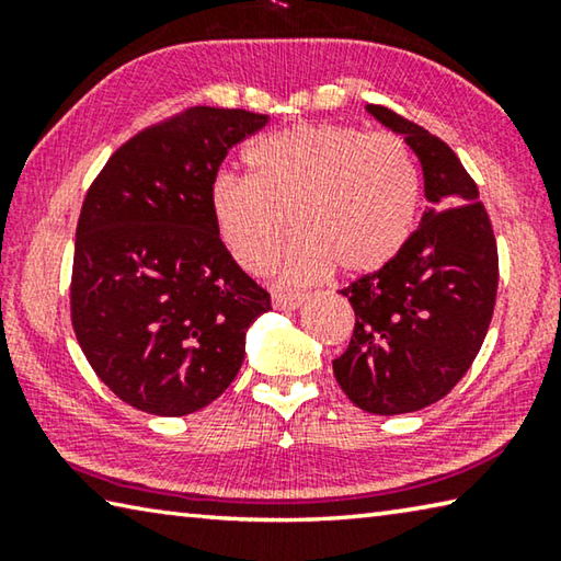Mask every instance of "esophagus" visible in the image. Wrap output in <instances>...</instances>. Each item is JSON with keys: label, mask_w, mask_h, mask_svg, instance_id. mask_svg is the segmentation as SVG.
<instances>
[{"label": "esophagus", "mask_w": 561, "mask_h": 561, "mask_svg": "<svg viewBox=\"0 0 561 561\" xmlns=\"http://www.w3.org/2000/svg\"><path fill=\"white\" fill-rule=\"evenodd\" d=\"M307 301V294H274L272 304L277 309H299Z\"/></svg>", "instance_id": "esophagus-1"}]
</instances>
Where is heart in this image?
<instances>
[{
  "mask_svg": "<svg viewBox=\"0 0 561 561\" xmlns=\"http://www.w3.org/2000/svg\"><path fill=\"white\" fill-rule=\"evenodd\" d=\"M252 175L220 173L210 207L227 250L260 272L287 232L279 282L304 284L339 264L366 274L391 262L413 232L421 173L401 136L341 123H299L247 150Z\"/></svg>",
  "mask_w": 561,
  "mask_h": 561,
  "instance_id": "1",
  "label": "heart"
}]
</instances>
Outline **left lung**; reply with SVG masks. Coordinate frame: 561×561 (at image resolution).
Instances as JSON below:
<instances>
[{"mask_svg": "<svg viewBox=\"0 0 561 561\" xmlns=\"http://www.w3.org/2000/svg\"><path fill=\"white\" fill-rule=\"evenodd\" d=\"M368 113L413 148L428 207L391 262L341 289L356 324L334 376L360 411L398 415L440 401L468 374L492 321L500 264L490 215L453 148L391 108Z\"/></svg>", "mask_w": 561, "mask_h": 561, "instance_id": "left-lung-1", "label": "left lung"}]
</instances>
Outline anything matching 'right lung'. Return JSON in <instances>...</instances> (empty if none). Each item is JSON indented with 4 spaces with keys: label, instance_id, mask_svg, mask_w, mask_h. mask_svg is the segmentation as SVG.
<instances>
[{
    "label": "right lung",
    "instance_id": "add662e5",
    "mask_svg": "<svg viewBox=\"0 0 561 561\" xmlns=\"http://www.w3.org/2000/svg\"><path fill=\"white\" fill-rule=\"evenodd\" d=\"M270 118L193 106L128 138L83 197L71 270V324L121 401L187 415L234 381L244 334L272 309L227 252L210 187L227 150Z\"/></svg>",
    "mask_w": 561,
    "mask_h": 561
}]
</instances>
